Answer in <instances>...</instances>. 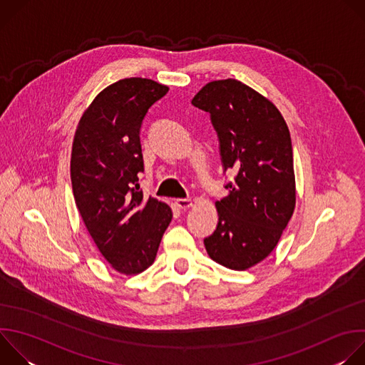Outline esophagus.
Segmentation results:
<instances>
[{
	"label": "esophagus",
	"instance_id": "1",
	"mask_svg": "<svg viewBox=\"0 0 365 365\" xmlns=\"http://www.w3.org/2000/svg\"><path fill=\"white\" fill-rule=\"evenodd\" d=\"M175 205L179 207V210H189V207L193 205L192 199H175Z\"/></svg>",
	"mask_w": 365,
	"mask_h": 365
}]
</instances>
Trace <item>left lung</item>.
<instances>
[{"label": "left lung", "instance_id": "obj_1", "mask_svg": "<svg viewBox=\"0 0 365 365\" xmlns=\"http://www.w3.org/2000/svg\"><path fill=\"white\" fill-rule=\"evenodd\" d=\"M210 113L224 169L237 172L215 202L218 225L203 240L215 263L237 272L258 264L276 248L296 206L289 127L274 103L237 79L206 83L192 99Z\"/></svg>", "mask_w": 365, "mask_h": 365}]
</instances>
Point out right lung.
Returning <instances> with one entry per match:
<instances>
[{
    "label": "right lung",
    "instance_id": "right-lung-1",
    "mask_svg": "<svg viewBox=\"0 0 365 365\" xmlns=\"http://www.w3.org/2000/svg\"><path fill=\"white\" fill-rule=\"evenodd\" d=\"M169 86L125 78L102 89L82 114L71 155L75 203L98 251L125 276L148 269L169 227L172 207L145 197L140 128L144 115Z\"/></svg>",
    "mask_w": 365,
    "mask_h": 365
}]
</instances>
